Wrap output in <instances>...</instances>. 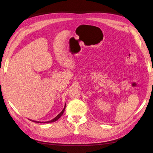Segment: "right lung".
I'll list each match as a JSON object with an SVG mask.
<instances>
[{"label": "right lung", "mask_w": 153, "mask_h": 153, "mask_svg": "<svg viewBox=\"0 0 153 153\" xmlns=\"http://www.w3.org/2000/svg\"><path fill=\"white\" fill-rule=\"evenodd\" d=\"M65 108H66V105H65V106H64V108H63V110H62V112L59 114H58L56 117H55V118H54V119H53L52 120H50V121H48V122H37V121H33V122H36V123H51V122H55V121H56V120H58V119H59L60 117L62 116V115L63 114V113H64V110H65Z\"/></svg>", "instance_id": "right-lung-1"}]
</instances>
